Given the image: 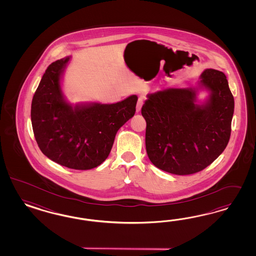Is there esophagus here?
<instances>
[{"label": "esophagus", "mask_w": 256, "mask_h": 256, "mask_svg": "<svg viewBox=\"0 0 256 256\" xmlns=\"http://www.w3.org/2000/svg\"><path fill=\"white\" fill-rule=\"evenodd\" d=\"M144 96H139L138 101H137V105H136V112H139L140 110V108L142 107V105H144Z\"/></svg>", "instance_id": "34e87169"}]
</instances>
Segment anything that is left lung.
Masks as SVG:
<instances>
[{"label":"left lung","instance_id":"left-lung-1","mask_svg":"<svg viewBox=\"0 0 256 256\" xmlns=\"http://www.w3.org/2000/svg\"><path fill=\"white\" fill-rule=\"evenodd\" d=\"M201 84L211 91L202 107L194 104V89L169 88L149 94L142 108L148 158L160 170L178 176L198 172L228 144L234 101L226 76L204 70Z\"/></svg>","mask_w":256,"mask_h":256}]
</instances>
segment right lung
Masks as SVG:
<instances>
[{
	"mask_svg": "<svg viewBox=\"0 0 256 256\" xmlns=\"http://www.w3.org/2000/svg\"><path fill=\"white\" fill-rule=\"evenodd\" d=\"M68 60L48 66L32 101V126L38 148L50 160L70 169L89 170L108 158L118 130L135 114L138 98L72 108L60 88Z\"/></svg>",
	"mask_w": 256,
	"mask_h": 256,
	"instance_id": "right-lung-1",
	"label": "right lung"
}]
</instances>
